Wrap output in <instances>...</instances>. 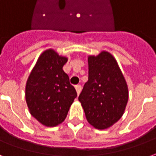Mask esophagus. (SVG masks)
Returning a JSON list of instances; mask_svg holds the SVG:
<instances>
[{
    "mask_svg": "<svg viewBox=\"0 0 156 156\" xmlns=\"http://www.w3.org/2000/svg\"><path fill=\"white\" fill-rule=\"evenodd\" d=\"M75 88L76 90V92H77V95H79L80 91H81V86L80 85H76V86H75Z\"/></svg>",
    "mask_w": 156,
    "mask_h": 156,
    "instance_id": "1",
    "label": "esophagus"
}]
</instances>
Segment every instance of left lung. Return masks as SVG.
Here are the masks:
<instances>
[{
	"mask_svg": "<svg viewBox=\"0 0 156 156\" xmlns=\"http://www.w3.org/2000/svg\"><path fill=\"white\" fill-rule=\"evenodd\" d=\"M88 81L79 101L88 122L98 129H107L123 115L129 93L115 59L107 51L88 57Z\"/></svg>",
	"mask_w": 156,
	"mask_h": 156,
	"instance_id": "8db88e82",
	"label": "left lung"
}]
</instances>
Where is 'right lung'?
<instances>
[{"label": "right lung", "mask_w": 156, "mask_h": 156, "mask_svg": "<svg viewBox=\"0 0 156 156\" xmlns=\"http://www.w3.org/2000/svg\"><path fill=\"white\" fill-rule=\"evenodd\" d=\"M52 49L43 52L31 70L26 86V101L30 114L45 126L63 122L77 96L62 70L67 62Z\"/></svg>", "instance_id": "obj_1"}]
</instances>
